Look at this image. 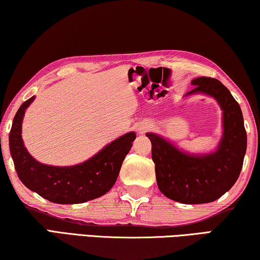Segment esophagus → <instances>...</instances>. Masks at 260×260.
Here are the masks:
<instances>
[{
    "mask_svg": "<svg viewBox=\"0 0 260 260\" xmlns=\"http://www.w3.org/2000/svg\"><path fill=\"white\" fill-rule=\"evenodd\" d=\"M150 128V126H149L148 124H146V122H142V124H140L139 126H138V132L140 134H143V133H146V132Z\"/></svg>",
    "mask_w": 260,
    "mask_h": 260,
    "instance_id": "esophagus-1",
    "label": "esophagus"
}]
</instances>
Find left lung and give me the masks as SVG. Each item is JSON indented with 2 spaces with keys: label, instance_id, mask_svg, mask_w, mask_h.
Returning a JSON list of instances; mask_svg holds the SVG:
<instances>
[{
  "label": "left lung",
  "instance_id": "left-lung-1",
  "mask_svg": "<svg viewBox=\"0 0 260 260\" xmlns=\"http://www.w3.org/2000/svg\"><path fill=\"white\" fill-rule=\"evenodd\" d=\"M187 95L203 93L217 100L222 110L223 133L218 149L208 155H190L153 133L151 156L159 190L183 204L210 203L234 186L246 151V132L239 103L217 79L201 77Z\"/></svg>",
  "mask_w": 260,
  "mask_h": 260
}]
</instances>
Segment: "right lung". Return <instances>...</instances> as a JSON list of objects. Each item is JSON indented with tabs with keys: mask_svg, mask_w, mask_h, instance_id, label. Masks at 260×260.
Masks as SVG:
<instances>
[{
	"mask_svg": "<svg viewBox=\"0 0 260 260\" xmlns=\"http://www.w3.org/2000/svg\"><path fill=\"white\" fill-rule=\"evenodd\" d=\"M34 96L20 105L12 121L9 147L18 178L29 190L57 204H79L107 193L116 182L120 167L136 135L129 132L104 147L90 159L73 166H50L35 160L21 139L25 110Z\"/></svg>",
	"mask_w": 260,
	"mask_h": 260,
	"instance_id": "add662e5",
	"label": "right lung"
}]
</instances>
